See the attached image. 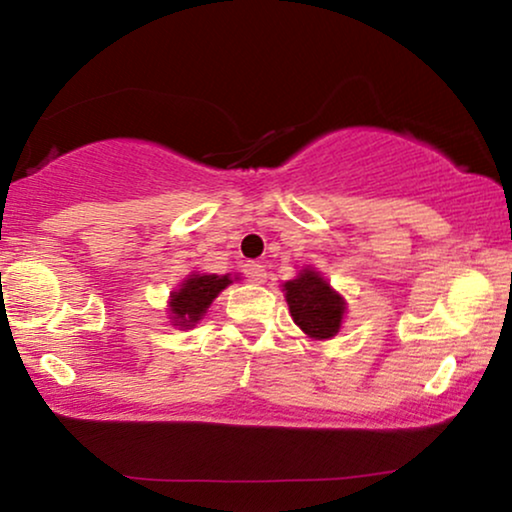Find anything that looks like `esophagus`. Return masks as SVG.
I'll return each mask as SVG.
<instances>
[{"label": "esophagus", "instance_id": "34e87169", "mask_svg": "<svg viewBox=\"0 0 512 512\" xmlns=\"http://www.w3.org/2000/svg\"><path fill=\"white\" fill-rule=\"evenodd\" d=\"M244 277L249 279V282H254V284H263L265 282V268L261 263H254V261H249L247 265H244Z\"/></svg>", "mask_w": 512, "mask_h": 512}]
</instances>
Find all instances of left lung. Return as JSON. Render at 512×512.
I'll use <instances>...</instances> for the list:
<instances>
[{"label":"left lung","instance_id":"1","mask_svg":"<svg viewBox=\"0 0 512 512\" xmlns=\"http://www.w3.org/2000/svg\"><path fill=\"white\" fill-rule=\"evenodd\" d=\"M291 317L310 338H333L340 331L345 300L335 293L324 277L314 270H303L298 279L284 284Z\"/></svg>","mask_w":512,"mask_h":512}]
</instances>
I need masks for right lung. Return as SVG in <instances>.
<instances>
[{
	"label": "right lung",
	"instance_id": "add662e5",
	"mask_svg": "<svg viewBox=\"0 0 512 512\" xmlns=\"http://www.w3.org/2000/svg\"><path fill=\"white\" fill-rule=\"evenodd\" d=\"M230 284L228 275H191L181 284L179 291L172 293L170 312L177 326H193L202 319V314L212 300Z\"/></svg>",
	"mask_w": 512,
	"mask_h": 512
}]
</instances>
